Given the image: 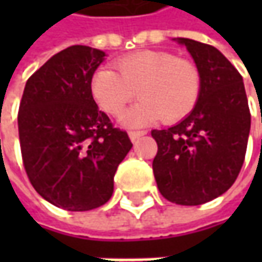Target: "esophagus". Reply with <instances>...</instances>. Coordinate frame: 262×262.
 <instances>
[{
  "mask_svg": "<svg viewBox=\"0 0 262 262\" xmlns=\"http://www.w3.org/2000/svg\"><path fill=\"white\" fill-rule=\"evenodd\" d=\"M146 131H129V138H131V141H137L140 137L146 136Z\"/></svg>",
  "mask_w": 262,
  "mask_h": 262,
  "instance_id": "esophagus-1",
  "label": "esophagus"
}]
</instances>
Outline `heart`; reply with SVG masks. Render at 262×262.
Returning <instances> with one entry per match:
<instances>
[{"label": "heart", "mask_w": 262, "mask_h": 262, "mask_svg": "<svg viewBox=\"0 0 262 262\" xmlns=\"http://www.w3.org/2000/svg\"><path fill=\"white\" fill-rule=\"evenodd\" d=\"M118 73L100 68L92 78V95L106 114L118 116L138 96L143 100L125 115L129 125H143L162 116L176 122L189 115L201 93L198 67L167 51H141L115 62Z\"/></svg>", "instance_id": "1"}]
</instances>
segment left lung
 <instances>
[{
  "label": "left lung",
  "instance_id": "obj_1",
  "mask_svg": "<svg viewBox=\"0 0 262 262\" xmlns=\"http://www.w3.org/2000/svg\"><path fill=\"white\" fill-rule=\"evenodd\" d=\"M185 45L201 74L195 107L179 124L153 129L157 143L153 172L166 200L200 206L225 194L245 160L251 114L244 80L214 46L186 37Z\"/></svg>",
  "mask_w": 262,
  "mask_h": 262
}]
</instances>
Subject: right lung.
<instances>
[{"instance_id": "1", "label": "right lung", "mask_w": 262, "mask_h": 262, "mask_svg": "<svg viewBox=\"0 0 262 262\" xmlns=\"http://www.w3.org/2000/svg\"><path fill=\"white\" fill-rule=\"evenodd\" d=\"M103 58V51L84 45L58 52L29 77L18 107L27 178L39 195L68 211L107 203L118 165L133 147L92 95Z\"/></svg>"}]
</instances>
